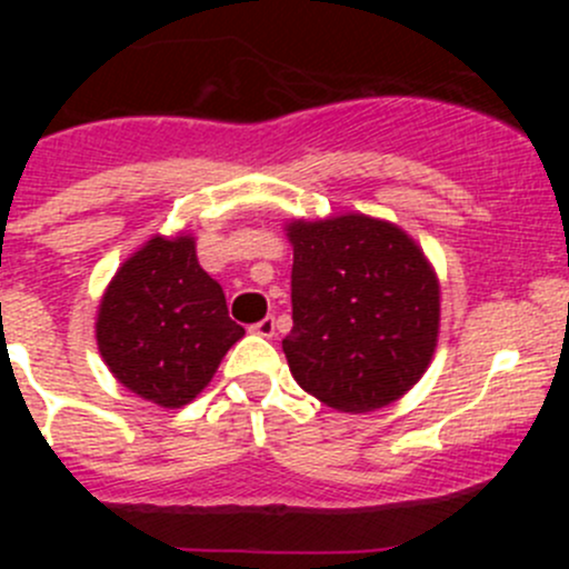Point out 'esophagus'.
<instances>
[{
	"instance_id": "obj_1",
	"label": "esophagus",
	"mask_w": 569,
	"mask_h": 569,
	"mask_svg": "<svg viewBox=\"0 0 569 569\" xmlns=\"http://www.w3.org/2000/svg\"><path fill=\"white\" fill-rule=\"evenodd\" d=\"M250 332H256V336H261V338H272L274 336V319L263 317L261 321H256V325L250 327Z\"/></svg>"
}]
</instances>
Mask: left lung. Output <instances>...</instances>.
Listing matches in <instances>:
<instances>
[{
  "label": "left lung",
  "instance_id": "8db88e82",
  "mask_svg": "<svg viewBox=\"0 0 569 569\" xmlns=\"http://www.w3.org/2000/svg\"><path fill=\"white\" fill-rule=\"evenodd\" d=\"M291 327L283 338L302 391L369 412L410 391L432 360L440 289L418 244L391 222L343 214L291 222Z\"/></svg>",
  "mask_w": 569,
  "mask_h": 569
}]
</instances>
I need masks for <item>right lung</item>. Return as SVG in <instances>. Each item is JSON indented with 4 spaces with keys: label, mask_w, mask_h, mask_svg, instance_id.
<instances>
[{
    "label": "right lung",
    "mask_w": 569,
    "mask_h": 569,
    "mask_svg": "<svg viewBox=\"0 0 569 569\" xmlns=\"http://www.w3.org/2000/svg\"><path fill=\"white\" fill-rule=\"evenodd\" d=\"M244 327L228 317L192 237H153L109 283L96 321L99 352L131 393L183 407L209 386Z\"/></svg>",
    "instance_id": "obj_1"
}]
</instances>
